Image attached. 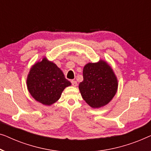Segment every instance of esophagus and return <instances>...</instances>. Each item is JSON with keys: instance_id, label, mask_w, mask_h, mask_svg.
Segmentation results:
<instances>
[{"instance_id": "esophagus-1", "label": "esophagus", "mask_w": 151, "mask_h": 151, "mask_svg": "<svg viewBox=\"0 0 151 151\" xmlns=\"http://www.w3.org/2000/svg\"><path fill=\"white\" fill-rule=\"evenodd\" d=\"M71 83H72V85H73L74 87H76L77 86V82H76V81H71Z\"/></svg>"}]
</instances>
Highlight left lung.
<instances>
[{"label":"left lung","instance_id":"8db88e82","mask_svg":"<svg viewBox=\"0 0 151 151\" xmlns=\"http://www.w3.org/2000/svg\"><path fill=\"white\" fill-rule=\"evenodd\" d=\"M83 81L78 85L83 99L92 108L107 105L118 90L117 77L112 68L105 60L88 63L83 70Z\"/></svg>","mask_w":151,"mask_h":151}]
</instances>
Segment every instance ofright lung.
Here are the masks:
<instances>
[{"instance_id": "obj_1", "label": "right lung", "mask_w": 151, "mask_h": 151, "mask_svg": "<svg viewBox=\"0 0 151 151\" xmlns=\"http://www.w3.org/2000/svg\"><path fill=\"white\" fill-rule=\"evenodd\" d=\"M71 83L52 61L44 57L31 66L27 78V86L36 101L50 106L60 99L63 91Z\"/></svg>"}]
</instances>
